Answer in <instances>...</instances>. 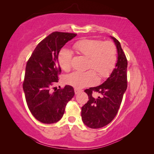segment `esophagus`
I'll use <instances>...</instances> for the list:
<instances>
[{
  "label": "esophagus",
  "instance_id": "34e87169",
  "mask_svg": "<svg viewBox=\"0 0 154 154\" xmlns=\"http://www.w3.org/2000/svg\"><path fill=\"white\" fill-rule=\"evenodd\" d=\"M74 91H75V94H77L79 93H81V92H82V91H83V90L79 89H76V88H75V89H74Z\"/></svg>",
  "mask_w": 154,
  "mask_h": 154
}]
</instances>
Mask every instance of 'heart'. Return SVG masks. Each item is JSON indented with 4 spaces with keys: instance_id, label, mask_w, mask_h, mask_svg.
<instances>
[{
    "instance_id": "obj_1",
    "label": "heart",
    "mask_w": 154,
    "mask_h": 154,
    "mask_svg": "<svg viewBox=\"0 0 154 154\" xmlns=\"http://www.w3.org/2000/svg\"><path fill=\"white\" fill-rule=\"evenodd\" d=\"M73 47L78 54L89 58L88 68L94 70L74 71L67 75L65 77V82L67 84L81 89L97 82L96 72L102 79L109 77L112 73L116 61V48L112 42L83 40L77 42ZM71 61V51L67 49L61 50L58 55V61L62 69L65 71H69Z\"/></svg>"
}]
</instances>
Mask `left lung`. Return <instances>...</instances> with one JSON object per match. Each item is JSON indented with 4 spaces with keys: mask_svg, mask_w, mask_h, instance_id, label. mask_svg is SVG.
Returning <instances> with one entry per match:
<instances>
[{
    "mask_svg": "<svg viewBox=\"0 0 154 154\" xmlns=\"http://www.w3.org/2000/svg\"><path fill=\"white\" fill-rule=\"evenodd\" d=\"M117 50V62L109 77L99 86L85 90L89 100L81 108L83 123L91 128H100L112 121L119 111L123 95L127 89V65L126 55L120 42L110 36ZM93 92L101 96L94 97Z\"/></svg>",
    "mask_w": 154,
    "mask_h": 154,
    "instance_id": "obj_1",
    "label": "left lung"
}]
</instances>
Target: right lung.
I'll list each match as a JSON object with an SVG mask.
<instances>
[{"label":"right lung","mask_w":154,"mask_h":154,"mask_svg":"<svg viewBox=\"0 0 154 154\" xmlns=\"http://www.w3.org/2000/svg\"><path fill=\"white\" fill-rule=\"evenodd\" d=\"M76 34L54 32L35 48L26 67L23 83L26 100L35 119L44 124L58 122L63 116L67 103L75 92L70 85L63 89L51 88L58 82L61 68L58 55L61 49Z\"/></svg>","instance_id":"add662e5"}]
</instances>
